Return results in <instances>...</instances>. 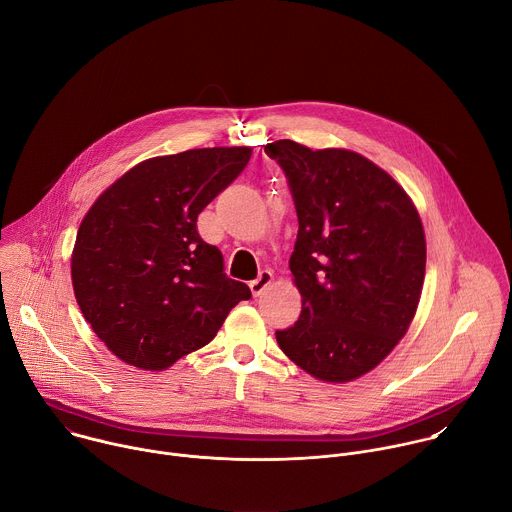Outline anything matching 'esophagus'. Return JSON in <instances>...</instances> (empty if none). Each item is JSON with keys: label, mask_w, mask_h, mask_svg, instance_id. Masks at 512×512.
Segmentation results:
<instances>
[{"label": "esophagus", "mask_w": 512, "mask_h": 512, "mask_svg": "<svg viewBox=\"0 0 512 512\" xmlns=\"http://www.w3.org/2000/svg\"><path fill=\"white\" fill-rule=\"evenodd\" d=\"M271 281H273V273H271L269 269H263V271L259 273V277L249 283L251 294H253L255 298H259V296L263 294V291L267 289V285H271Z\"/></svg>", "instance_id": "obj_1"}]
</instances>
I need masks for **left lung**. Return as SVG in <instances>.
I'll return each mask as SVG.
<instances>
[{
	"label": "left lung",
	"instance_id": "left-lung-1",
	"mask_svg": "<svg viewBox=\"0 0 512 512\" xmlns=\"http://www.w3.org/2000/svg\"><path fill=\"white\" fill-rule=\"evenodd\" d=\"M298 212L289 269L302 294L298 322L279 348L326 383L373 371L405 336L425 277V235L405 190L348 150L265 145Z\"/></svg>",
	"mask_w": 512,
	"mask_h": 512
}]
</instances>
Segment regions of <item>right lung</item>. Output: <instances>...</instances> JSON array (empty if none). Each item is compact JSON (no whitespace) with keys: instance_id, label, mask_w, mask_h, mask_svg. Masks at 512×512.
Returning a JSON list of instances; mask_svg holds the SVG:
<instances>
[{"instance_id":"obj_1","label":"right lung","mask_w":512,"mask_h":512,"mask_svg":"<svg viewBox=\"0 0 512 512\" xmlns=\"http://www.w3.org/2000/svg\"><path fill=\"white\" fill-rule=\"evenodd\" d=\"M251 148L152 158L91 206L70 273L85 320L123 362L162 371L208 344L251 289L202 241L198 214L249 164Z\"/></svg>"}]
</instances>
